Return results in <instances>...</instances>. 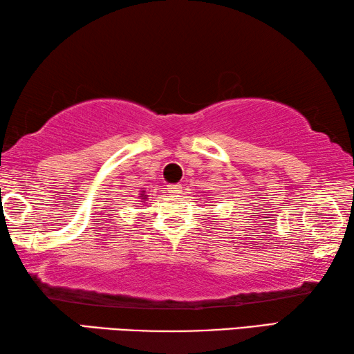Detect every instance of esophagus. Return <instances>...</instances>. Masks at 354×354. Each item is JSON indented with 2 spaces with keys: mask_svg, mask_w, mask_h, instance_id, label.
I'll use <instances>...</instances> for the list:
<instances>
[{
  "mask_svg": "<svg viewBox=\"0 0 354 354\" xmlns=\"http://www.w3.org/2000/svg\"><path fill=\"white\" fill-rule=\"evenodd\" d=\"M181 184H171V185H169V192L170 194H173V195H178V194H181Z\"/></svg>",
  "mask_w": 354,
  "mask_h": 354,
  "instance_id": "obj_1",
  "label": "esophagus"
}]
</instances>
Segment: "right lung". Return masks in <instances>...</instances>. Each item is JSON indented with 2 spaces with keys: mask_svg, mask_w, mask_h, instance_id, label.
Masks as SVG:
<instances>
[{
  "mask_svg": "<svg viewBox=\"0 0 354 354\" xmlns=\"http://www.w3.org/2000/svg\"><path fill=\"white\" fill-rule=\"evenodd\" d=\"M144 198H145V196H144ZM144 198H142V199H144Z\"/></svg>",
  "mask_w": 354,
  "mask_h": 354,
  "instance_id": "right-lung-1",
  "label": "right lung"
}]
</instances>
